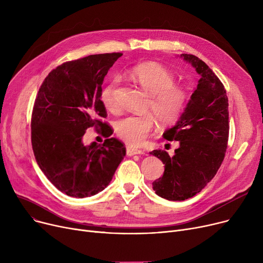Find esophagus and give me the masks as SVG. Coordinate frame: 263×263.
Here are the masks:
<instances>
[{"label": "esophagus", "mask_w": 263, "mask_h": 263, "mask_svg": "<svg viewBox=\"0 0 263 263\" xmlns=\"http://www.w3.org/2000/svg\"><path fill=\"white\" fill-rule=\"evenodd\" d=\"M135 155H145V151L142 149L127 147V156L131 157V156H135Z\"/></svg>", "instance_id": "obj_1"}]
</instances>
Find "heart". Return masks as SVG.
Segmentation results:
<instances>
[{
    "mask_svg": "<svg viewBox=\"0 0 263 263\" xmlns=\"http://www.w3.org/2000/svg\"><path fill=\"white\" fill-rule=\"evenodd\" d=\"M129 76L151 95L148 107L161 124L170 126L178 121L189 101V91L183 85L174 83L175 78L166 68L155 62H146L131 68ZM119 82V78L115 77L101 90V102L110 112L118 108L116 89ZM155 116L150 112L126 115L116 121L115 131L129 145H139L154 129Z\"/></svg>",
    "mask_w": 263,
    "mask_h": 263,
    "instance_id": "b5f03b06",
    "label": "heart"
}]
</instances>
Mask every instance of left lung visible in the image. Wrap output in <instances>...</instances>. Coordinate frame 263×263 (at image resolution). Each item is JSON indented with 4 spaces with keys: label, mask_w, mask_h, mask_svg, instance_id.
Returning a JSON list of instances; mask_svg holds the SVG:
<instances>
[{
    "label": "left lung",
    "mask_w": 263,
    "mask_h": 263,
    "mask_svg": "<svg viewBox=\"0 0 263 263\" xmlns=\"http://www.w3.org/2000/svg\"><path fill=\"white\" fill-rule=\"evenodd\" d=\"M180 58L195 68L200 79L180 118L163 134L165 140L178 141L179 147L173 157L164 150L150 153L165 164L164 174L153 182V189L160 197L173 201L195 196L212 180L224 160L229 134L223 83L195 55Z\"/></svg>",
    "instance_id": "1"
}]
</instances>
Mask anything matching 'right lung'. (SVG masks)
Returning <instances> with one entry per match:
<instances>
[{
  "instance_id": "add662e5",
  "label": "right lung",
  "mask_w": 263,
  "mask_h": 263,
  "mask_svg": "<svg viewBox=\"0 0 263 263\" xmlns=\"http://www.w3.org/2000/svg\"><path fill=\"white\" fill-rule=\"evenodd\" d=\"M121 53L88 55L66 62L48 74L32 113L34 156L50 182L66 195L84 198L103 191L126 156V147L102 119L107 116L100 95L109 68ZM90 126L108 139L84 145Z\"/></svg>"
}]
</instances>
